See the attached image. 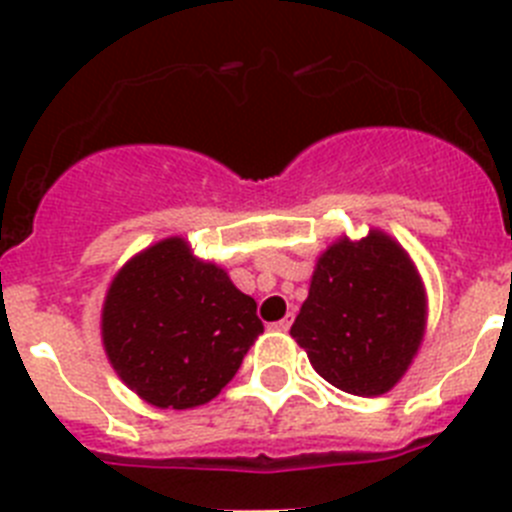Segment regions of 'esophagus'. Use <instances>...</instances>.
<instances>
[{
  "mask_svg": "<svg viewBox=\"0 0 512 512\" xmlns=\"http://www.w3.org/2000/svg\"><path fill=\"white\" fill-rule=\"evenodd\" d=\"M289 325H292V315H287V318L277 320V323H271V328H274V330H282V333H287Z\"/></svg>",
  "mask_w": 512,
  "mask_h": 512,
  "instance_id": "obj_1",
  "label": "esophagus"
}]
</instances>
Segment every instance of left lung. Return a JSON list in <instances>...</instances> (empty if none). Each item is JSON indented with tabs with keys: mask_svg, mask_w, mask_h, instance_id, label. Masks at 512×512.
<instances>
[{
	"mask_svg": "<svg viewBox=\"0 0 512 512\" xmlns=\"http://www.w3.org/2000/svg\"><path fill=\"white\" fill-rule=\"evenodd\" d=\"M289 333L338 390L390 392L425 333V289L408 251L382 230L325 248Z\"/></svg>",
	"mask_w": 512,
	"mask_h": 512,
	"instance_id": "left-lung-1",
	"label": "left lung"
}]
</instances>
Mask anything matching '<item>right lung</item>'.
I'll use <instances>...</instances> for the list:
<instances>
[{"label":"right lung","mask_w":512,"mask_h":512,"mask_svg":"<svg viewBox=\"0 0 512 512\" xmlns=\"http://www.w3.org/2000/svg\"><path fill=\"white\" fill-rule=\"evenodd\" d=\"M264 333L253 297L184 238L140 251L112 279L102 343L117 377L156 408L187 410L220 395Z\"/></svg>","instance_id":"add662e5"}]
</instances>
